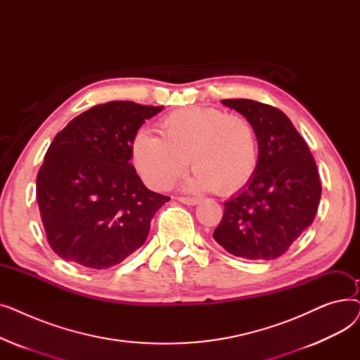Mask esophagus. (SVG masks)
Returning <instances> with one entry per match:
<instances>
[{
  "label": "esophagus",
  "mask_w": 360,
  "mask_h": 360,
  "mask_svg": "<svg viewBox=\"0 0 360 360\" xmlns=\"http://www.w3.org/2000/svg\"><path fill=\"white\" fill-rule=\"evenodd\" d=\"M178 200L186 205H195L200 202V198L195 197H178Z\"/></svg>",
  "instance_id": "esophagus-1"
}]
</instances>
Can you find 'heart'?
<instances>
[{"label":"heart","instance_id":"b5f03b06","mask_svg":"<svg viewBox=\"0 0 360 360\" xmlns=\"http://www.w3.org/2000/svg\"><path fill=\"white\" fill-rule=\"evenodd\" d=\"M159 136L146 129L131 140V159L143 179L169 190L185 172L188 158L195 170L194 190L233 194L257 170L258 141L254 125L242 115L210 106H188L159 121Z\"/></svg>","mask_w":360,"mask_h":360}]
</instances>
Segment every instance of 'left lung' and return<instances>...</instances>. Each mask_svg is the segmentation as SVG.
I'll list each match as a JSON object with an SVG mask.
<instances>
[{"label": "left lung", "instance_id": "obj_1", "mask_svg": "<svg viewBox=\"0 0 360 360\" xmlns=\"http://www.w3.org/2000/svg\"><path fill=\"white\" fill-rule=\"evenodd\" d=\"M221 103L254 125L259 151L252 179L224 202L213 238L232 255L276 259L315 219L321 198L316 163L307 141L280 109L250 99Z\"/></svg>", "mask_w": 360, "mask_h": 360}]
</instances>
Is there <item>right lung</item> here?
Masks as SVG:
<instances>
[{
	"instance_id": "right-lung-1",
	"label": "right lung",
	"mask_w": 360,
	"mask_h": 360,
	"mask_svg": "<svg viewBox=\"0 0 360 360\" xmlns=\"http://www.w3.org/2000/svg\"><path fill=\"white\" fill-rule=\"evenodd\" d=\"M163 106L96 105L55 136L36 178V200L52 251L91 270L122 262L146 242L170 198L147 190L131 160V140Z\"/></svg>"
}]
</instances>
